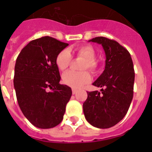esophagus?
I'll list each match as a JSON object with an SVG mask.
<instances>
[{
    "label": "esophagus",
    "mask_w": 152,
    "mask_h": 152,
    "mask_svg": "<svg viewBox=\"0 0 152 152\" xmlns=\"http://www.w3.org/2000/svg\"><path fill=\"white\" fill-rule=\"evenodd\" d=\"M77 92V91L76 89H72V94H75Z\"/></svg>",
    "instance_id": "1"
}]
</instances>
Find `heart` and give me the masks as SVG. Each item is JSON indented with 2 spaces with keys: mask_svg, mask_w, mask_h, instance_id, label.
<instances>
[{
  "mask_svg": "<svg viewBox=\"0 0 152 152\" xmlns=\"http://www.w3.org/2000/svg\"><path fill=\"white\" fill-rule=\"evenodd\" d=\"M72 53L77 57L82 58L84 59L81 69H88L92 72H96L97 69V63L95 61L96 52L92 46L89 45H84L75 47L72 50ZM72 61V53L68 49H63L56 56V64L61 71L66 70L70 66ZM91 79V75L87 71L81 72L69 71L64 73L62 76V80L64 84L77 89L89 83Z\"/></svg>",
  "mask_w": 152,
  "mask_h": 152,
  "instance_id": "1",
  "label": "heart"
}]
</instances>
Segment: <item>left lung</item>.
Instances as JSON below:
<instances>
[{"label": "left lung", "mask_w": 152, "mask_h": 152, "mask_svg": "<svg viewBox=\"0 0 152 152\" xmlns=\"http://www.w3.org/2000/svg\"><path fill=\"white\" fill-rule=\"evenodd\" d=\"M89 42L102 45L106 55L105 69L93 85L101 88L88 93L83 104L87 121L99 129H108L126 116L133 97V62L127 49L115 40L95 37Z\"/></svg>", "instance_id": "1"}]
</instances>
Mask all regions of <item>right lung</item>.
Here are the masks:
<instances>
[{"label": "right lung", "mask_w": 152, "mask_h": 152, "mask_svg": "<svg viewBox=\"0 0 152 152\" xmlns=\"http://www.w3.org/2000/svg\"><path fill=\"white\" fill-rule=\"evenodd\" d=\"M68 45L43 36L29 42L17 58L13 85L17 102L24 116L36 127L53 128L63 119L72 91L68 86L59 84L56 59Z\"/></svg>", "instance_id": "1"}]
</instances>
